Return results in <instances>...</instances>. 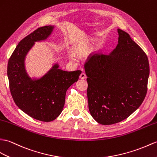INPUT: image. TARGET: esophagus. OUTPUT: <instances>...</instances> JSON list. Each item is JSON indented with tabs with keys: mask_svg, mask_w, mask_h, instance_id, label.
<instances>
[{
	"mask_svg": "<svg viewBox=\"0 0 157 157\" xmlns=\"http://www.w3.org/2000/svg\"><path fill=\"white\" fill-rule=\"evenodd\" d=\"M79 78L81 79H85V78H86V75L84 74V73H82V74L79 75Z\"/></svg>",
	"mask_w": 157,
	"mask_h": 157,
	"instance_id": "1",
	"label": "esophagus"
}]
</instances>
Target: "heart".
<instances>
[{"label":"heart","mask_w":157,"mask_h":157,"mask_svg":"<svg viewBox=\"0 0 157 157\" xmlns=\"http://www.w3.org/2000/svg\"><path fill=\"white\" fill-rule=\"evenodd\" d=\"M96 42L95 38H89L85 41L76 43L72 47L71 52L74 56L77 57H83L89 54L92 50L94 43ZM70 59L74 60V57L71 54H70Z\"/></svg>","instance_id":"heart-1"}]
</instances>
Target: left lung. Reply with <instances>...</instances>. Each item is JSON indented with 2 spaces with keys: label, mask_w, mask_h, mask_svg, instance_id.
I'll list each match as a JSON object with an SVG mask.
<instances>
[{
  "label": "left lung",
  "mask_w": 157,
  "mask_h": 157,
  "mask_svg": "<svg viewBox=\"0 0 157 157\" xmlns=\"http://www.w3.org/2000/svg\"><path fill=\"white\" fill-rule=\"evenodd\" d=\"M118 43L109 55L85 65L90 114L103 125L127 118L140 107L147 92L149 63L147 55L128 33L118 29Z\"/></svg>",
  "instance_id": "obj_1"
}]
</instances>
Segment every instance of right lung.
Instances as JSON below:
<instances>
[{"instance_id": "obj_1", "label": "right lung", "mask_w": 157, "mask_h": 157, "mask_svg": "<svg viewBox=\"0 0 157 157\" xmlns=\"http://www.w3.org/2000/svg\"><path fill=\"white\" fill-rule=\"evenodd\" d=\"M54 29V25L40 27L22 39L10 57L7 67L14 103L25 114L43 122L53 121L60 115L67 89L78 81L82 73L60 70L56 62L41 77L31 78L29 75L25 67L28 53L36 42L48 39Z\"/></svg>"}]
</instances>
